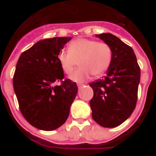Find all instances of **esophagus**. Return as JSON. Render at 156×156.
Here are the masks:
<instances>
[{
  "instance_id": "1",
  "label": "esophagus",
  "mask_w": 156,
  "mask_h": 156,
  "mask_svg": "<svg viewBox=\"0 0 156 156\" xmlns=\"http://www.w3.org/2000/svg\"><path fill=\"white\" fill-rule=\"evenodd\" d=\"M77 86H78V87L79 88H80V87H82L83 86H84V84H82V83H78V84H77Z\"/></svg>"
}]
</instances>
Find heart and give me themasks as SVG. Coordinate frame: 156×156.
Segmentation results:
<instances>
[{
	"mask_svg": "<svg viewBox=\"0 0 156 156\" xmlns=\"http://www.w3.org/2000/svg\"><path fill=\"white\" fill-rule=\"evenodd\" d=\"M58 59L62 70L68 75L79 62L80 67L72 73L70 79L82 83L92 74L99 76L107 70L112 60V49L105 42L79 38L70 43L68 51L60 52Z\"/></svg>",
	"mask_w": 156,
	"mask_h": 156,
	"instance_id": "obj_1",
	"label": "heart"
}]
</instances>
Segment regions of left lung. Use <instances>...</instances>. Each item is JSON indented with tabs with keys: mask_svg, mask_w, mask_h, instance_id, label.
<instances>
[{
	"mask_svg": "<svg viewBox=\"0 0 156 156\" xmlns=\"http://www.w3.org/2000/svg\"><path fill=\"white\" fill-rule=\"evenodd\" d=\"M112 49L106 75L90 83L94 97L90 101L92 118L103 127L119 126L136 106L140 69L133 50L111 34H96Z\"/></svg>",
	"mask_w": 156,
	"mask_h": 156,
	"instance_id": "obj_1",
	"label": "left lung"
}]
</instances>
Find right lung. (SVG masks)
<instances>
[{"mask_svg":"<svg viewBox=\"0 0 156 156\" xmlns=\"http://www.w3.org/2000/svg\"><path fill=\"white\" fill-rule=\"evenodd\" d=\"M71 37L38 41L22 53L13 77L19 109L29 123L42 130L64 124L77 94L76 83L62 80L64 73L58 56ZM61 81V85L53 83Z\"/></svg>","mask_w":156,"mask_h":156,"instance_id":"1","label":"right lung"}]
</instances>
